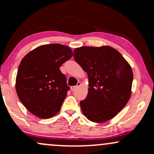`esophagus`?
<instances>
[{
  "label": "esophagus",
  "mask_w": 154,
  "mask_h": 154,
  "mask_svg": "<svg viewBox=\"0 0 154 154\" xmlns=\"http://www.w3.org/2000/svg\"><path fill=\"white\" fill-rule=\"evenodd\" d=\"M80 85H81L80 82H77V85H75V86H72V87H71V90H72V91H74V90H76V89H77V88L80 87Z\"/></svg>",
  "instance_id": "obj_1"
}]
</instances>
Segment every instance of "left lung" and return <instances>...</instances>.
Returning a JSON list of instances; mask_svg holds the SVG:
<instances>
[{
  "label": "left lung",
  "instance_id": "obj_1",
  "mask_svg": "<svg viewBox=\"0 0 154 154\" xmlns=\"http://www.w3.org/2000/svg\"><path fill=\"white\" fill-rule=\"evenodd\" d=\"M74 58L88 77V93L80 102L89 121L104 123L112 119L129 102L133 72L118 50L109 46L81 47Z\"/></svg>",
  "mask_w": 154,
  "mask_h": 154
}]
</instances>
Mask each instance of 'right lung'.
<instances>
[{"instance_id":"add662e5","label":"right lung","mask_w":154,"mask_h":154,"mask_svg":"<svg viewBox=\"0 0 154 154\" xmlns=\"http://www.w3.org/2000/svg\"><path fill=\"white\" fill-rule=\"evenodd\" d=\"M72 56L69 47L50 44L36 47L22 59L16 77L17 94L36 117L52 118L60 109L69 87L59 68Z\"/></svg>"}]
</instances>
